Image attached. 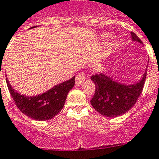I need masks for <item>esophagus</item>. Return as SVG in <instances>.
<instances>
[{
    "label": "esophagus",
    "instance_id": "1",
    "mask_svg": "<svg viewBox=\"0 0 159 159\" xmlns=\"http://www.w3.org/2000/svg\"><path fill=\"white\" fill-rule=\"evenodd\" d=\"M85 78H86V75L85 74L80 73V74L76 76V84L77 85H81L85 81Z\"/></svg>",
    "mask_w": 159,
    "mask_h": 159
}]
</instances>
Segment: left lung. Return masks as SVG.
Masks as SVG:
<instances>
[{
    "instance_id": "1",
    "label": "left lung",
    "mask_w": 159,
    "mask_h": 159,
    "mask_svg": "<svg viewBox=\"0 0 159 159\" xmlns=\"http://www.w3.org/2000/svg\"><path fill=\"white\" fill-rule=\"evenodd\" d=\"M132 40L143 43L134 32H131ZM146 71L139 81L134 85H125L118 83L104 74L91 76L95 84V93L91 99V105L99 114L106 117H118L130 110L142 93Z\"/></svg>"
}]
</instances>
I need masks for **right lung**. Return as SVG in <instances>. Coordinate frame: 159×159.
<instances>
[{
    "label": "right lung",
    "mask_w": 159,
    "mask_h": 159,
    "mask_svg": "<svg viewBox=\"0 0 159 159\" xmlns=\"http://www.w3.org/2000/svg\"><path fill=\"white\" fill-rule=\"evenodd\" d=\"M6 82L11 97L17 108L33 119L45 121L53 118L62 110L69 91L75 84V77L55 85L42 94L34 97L20 94L12 88L7 78Z\"/></svg>",
    "instance_id": "1"
}]
</instances>
